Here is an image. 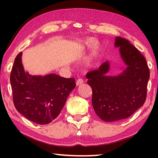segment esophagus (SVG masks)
I'll use <instances>...</instances> for the list:
<instances>
[{
    "mask_svg": "<svg viewBox=\"0 0 158 158\" xmlns=\"http://www.w3.org/2000/svg\"><path fill=\"white\" fill-rule=\"evenodd\" d=\"M83 83H84V81H83V79H77V85H81V84H83Z\"/></svg>",
    "mask_w": 158,
    "mask_h": 158,
    "instance_id": "obj_1",
    "label": "esophagus"
}]
</instances>
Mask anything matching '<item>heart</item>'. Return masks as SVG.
<instances>
[{
	"label": "heart",
	"mask_w": 158,
	"mask_h": 158,
	"mask_svg": "<svg viewBox=\"0 0 158 158\" xmlns=\"http://www.w3.org/2000/svg\"><path fill=\"white\" fill-rule=\"evenodd\" d=\"M90 47H92L91 54H90V57L89 60H91V58H94L98 53L101 47L100 42H95V40L94 38H88L86 40H85L84 41L81 42V44H79V49L81 52H84V51L89 49Z\"/></svg>",
	"instance_id": "obj_1"
}]
</instances>
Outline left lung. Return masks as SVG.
Instances as JSON below:
<instances>
[{"label":"left lung","mask_w":158,"mask_h":158,"mask_svg":"<svg viewBox=\"0 0 158 158\" xmlns=\"http://www.w3.org/2000/svg\"><path fill=\"white\" fill-rule=\"evenodd\" d=\"M115 47L126 68L116 76H108V60L98 69L86 74L88 84L93 90L92 105L102 121L114 122L130 117L145 102L150 77L146 60L126 39L116 37Z\"/></svg>","instance_id":"obj_1"}]
</instances>
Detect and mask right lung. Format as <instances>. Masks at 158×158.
<instances>
[{"instance_id": "add662e5", "label": "right lung", "mask_w": 158, "mask_h": 158, "mask_svg": "<svg viewBox=\"0 0 158 158\" xmlns=\"http://www.w3.org/2000/svg\"><path fill=\"white\" fill-rule=\"evenodd\" d=\"M21 56L22 52L17 56L10 74L15 108L32 122L50 123L60 114L69 93L75 88V79L56 74L31 75L24 70Z\"/></svg>"}]
</instances>
